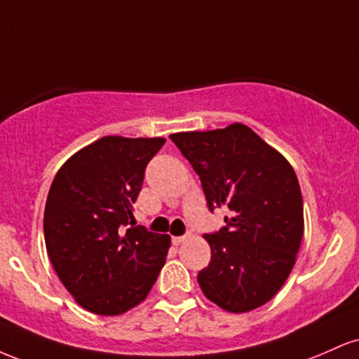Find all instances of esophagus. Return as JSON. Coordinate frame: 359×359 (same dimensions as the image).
<instances>
[{
  "label": "esophagus",
  "instance_id": "34e87169",
  "mask_svg": "<svg viewBox=\"0 0 359 359\" xmlns=\"http://www.w3.org/2000/svg\"><path fill=\"white\" fill-rule=\"evenodd\" d=\"M187 238H189L187 234H185V236H174V238H172V243H174L175 246H179V245H182V243L187 240Z\"/></svg>",
  "mask_w": 359,
  "mask_h": 359
}]
</instances>
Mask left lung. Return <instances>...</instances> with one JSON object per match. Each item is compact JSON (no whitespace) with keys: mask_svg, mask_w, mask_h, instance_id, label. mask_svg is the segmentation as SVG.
I'll list each match as a JSON object with an SVG mask.
<instances>
[{"mask_svg":"<svg viewBox=\"0 0 359 359\" xmlns=\"http://www.w3.org/2000/svg\"><path fill=\"white\" fill-rule=\"evenodd\" d=\"M170 140L199 175L209 211H231L219 231L204 234L211 246V262L197 275L204 295L233 314L263 306L285 283L302 241L304 203L294 168L241 123Z\"/></svg>","mask_w":359,"mask_h":359,"instance_id":"left-lung-1","label":"left lung"}]
</instances>
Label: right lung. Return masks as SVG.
I'll use <instances>...</instances> for the list:
<instances>
[{"instance_id": "right-lung-1", "label": "right lung", "mask_w": 359, "mask_h": 359, "mask_svg": "<svg viewBox=\"0 0 359 359\" xmlns=\"http://www.w3.org/2000/svg\"><path fill=\"white\" fill-rule=\"evenodd\" d=\"M165 138L104 137L74 154L48 191L47 253L76 302L97 316H119L147 299L170 236L137 226L133 204L145 168Z\"/></svg>"}]
</instances>
